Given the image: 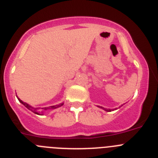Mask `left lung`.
<instances>
[{
    "label": "left lung",
    "mask_w": 158,
    "mask_h": 158,
    "mask_svg": "<svg viewBox=\"0 0 158 158\" xmlns=\"http://www.w3.org/2000/svg\"><path fill=\"white\" fill-rule=\"evenodd\" d=\"M121 106H120V107H121ZM99 108H101V109H104V110L105 111H107V112H111V110H113V109H105V108H103V107H102V106H98Z\"/></svg>",
    "instance_id": "left-lung-1"
}]
</instances>
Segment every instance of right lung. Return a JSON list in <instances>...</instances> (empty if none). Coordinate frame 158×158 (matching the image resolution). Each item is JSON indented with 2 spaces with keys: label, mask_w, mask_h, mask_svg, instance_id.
I'll return each instance as SVG.
<instances>
[{
  "label": "right lung",
  "mask_w": 158,
  "mask_h": 158,
  "mask_svg": "<svg viewBox=\"0 0 158 158\" xmlns=\"http://www.w3.org/2000/svg\"><path fill=\"white\" fill-rule=\"evenodd\" d=\"M18 100H19V102H20V103H22L23 105V106L27 108V109H28L29 110H31V112H33L34 113H35V114H38V115H42V113H40V112H39V109H40V108L32 107V106H31L30 105H28L27 103H26V102H23L22 100H20L19 98H18ZM63 105H64V103H61V104H60V105H56V106H50V107H48V108H42V109H44V110H47V109H56V108L60 107V106H62ZM41 113H42V112H41Z\"/></svg>",
  "instance_id": "1"
}]
</instances>
